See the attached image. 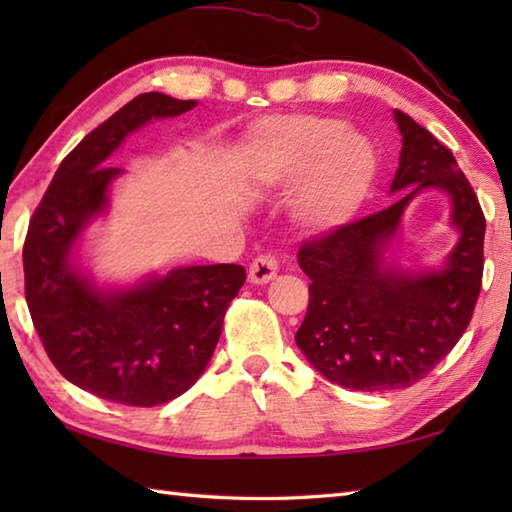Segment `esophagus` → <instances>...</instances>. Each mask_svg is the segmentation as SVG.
<instances>
[{"label": "esophagus", "instance_id": "34e87169", "mask_svg": "<svg viewBox=\"0 0 512 512\" xmlns=\"http://www.w3.org/2000/svg\"><path fill=\"white\" fill-rule=\"evenodd\" d=\"M277 270H279V264L273 255H259L248 268L250 284L255 286L268 284V281H273L277 277Z\"/></svg>", "mask_w": 512, "mask_h": 512}]
</instances>
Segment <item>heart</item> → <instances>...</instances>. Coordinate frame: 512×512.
I'll use <instances>...</instances> for the list:
<instances>
[{
    "mask_svg": "<svg viewBox=\"0 0 512 512\" xmlns=\"http://www.w3.org/2000/svg\"><path fill=\"white\" fill-rule=\"evenodd\" d=\"M248 180L264 191H290L295 220L312 233L345 226L374 187L372 143L339 118L319 114L268 116L248 129Z\"/></svg>",
    "mask_w": 512,
    "mask_h": 512,
    "instance_id": "b5f03b06",
    "label": "heart"
}]
</instances>
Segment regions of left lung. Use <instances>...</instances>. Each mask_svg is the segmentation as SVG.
I'll return each instance as SVG.
<instances>
[{"mask_svg":"<svg viewBox=\"0 0 512 512\" xmlns=\"http://www.w3.org/2000/svg\"><path fill=\"white\" fill-rule=\"evenodd\" d=\"M400 158L389 195L400 198L299 250L310 306L295 336L308 363L332 383L385 391L418 383L469 328L484 270V213L451 151L394 110ZM424 190L450 200L459 242L440 267L399 262L401 217Z\"/></svg>","mask_w":512,"mask_h":512,"instance_id":"obj_1","label":"left lung"}]
</instances>
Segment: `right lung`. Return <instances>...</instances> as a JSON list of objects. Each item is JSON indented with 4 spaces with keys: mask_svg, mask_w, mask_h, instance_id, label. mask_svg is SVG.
<instances>
[{
    "mask_svg": "<svg viewBox=\"0 0 512 512\" xmlns=\"http://www.w3.org/2000/svg\"><path fill=\"white\" fill-rule=\"evenodd\" d=\"M147 92L94 129L59 165L24 244L26 301L54 367L110 402L156 407L198 380L220 341L244 266H178L134 284H103L81 257L85 231L110 211L123 169L110 160L151 121L193 110Z\"/></svg>",
    "mask_w": 512,
    "mask_h": 512,
    "instance_id": "add662e5",
    "label": "right lung"
}]
</instances>
